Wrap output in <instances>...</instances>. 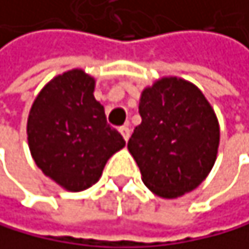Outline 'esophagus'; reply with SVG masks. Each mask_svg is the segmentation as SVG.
<instances>
[{
	"label": "esophagus",
	"mask_w": 249,
	"mask_h": 249,
	"mask_svg": "<svg viewBox=\"0 0 249 249\" xmlns=\"http://www.w3.org/2000/svg\"><path fill=\"white\" fill-rule=\"evenodd\" d=\"M119 131H121V134H122L124 139L128 141V137H130V131H131V128H130V124H125V125H122V127L119 128Z\"/></svg>",
	"instance_id": "1"
}]
</instances>
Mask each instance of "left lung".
<instances>
[{"instance_id":"left-lung-1","label":"left lung","mask_w":249,"mask_h":249,"mask_svg":"<svg viewBox=\"0 0 249 249\" xmlns=\"http://www.w3.org/2000/svg\"><path fill=\"white\" fill-rule=\"evenodd\" d=\"M142 122L128 151L148 189L161 198L194 191L214 165L219 125L212 106L192 83L161 78L142 92Z\"/></svg>"}]
</instances>
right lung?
Returning <instances> with one entry per match:
<instances>
[{
    "label": "right lung",
    "mask_w": 249,
    "mask_h": 249,
    "mask_svg": "<svg viewBox=\"0 0 249 249\" xmlns=\"http://www.w3.org/2000/svg\"><path fill=\"white\" fill-rule=\"evenodd\" d=\"M93 88L95 80L81 69L68 71L40 90L28 116V145L36 165L72 192L95 184L107 160L125 146L121 133L107 124Z\"/></svg>",
    "instance_id": "add662e5"
}]
</instances>
